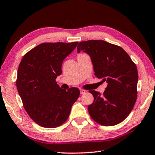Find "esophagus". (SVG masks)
<instances>
[{"instance_id": "34e87169", "label": "esophagus", "mask_w": 155, "mask_h": 155, "mask_svg": "<svg viewBox=\"0 0 155 155\" xmlns=\"http://www.w3.org/2000/svg\"><path fill=\"white\" fill-rule=\"evenodd\" d=\"M86 92V91L85 90H83V89H81L80 90V93L81 94H85Z\"/></svg>"}]
</instances>
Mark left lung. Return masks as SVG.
<instances>
[{"label":"left lung","instance_id":"obj_1","mask_svg":"<svg viewBox=\"0 0 155 155\" xmlns=\"http://www.w3.org/2000/svg\"><path fill=\"white\" fill-rule=\"evenodd\" d=\"M78 52H87L94 65V74L107 86L101 94L90 90L94 102L88 106L90 117L103 126H114L127 118L137 97V66L124 49L103 40L81 41Z\"/></svg>","mask_w":155,"mask_h":155}]
</instances>
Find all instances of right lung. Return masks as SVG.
Listing matches in <instances>:
<instances>
[{"label":"right lung","mask_w":155,"mask_h":155,"mask_svg":"<svg viewBox=\"0 0 155 155\" xmlns=\"http://www.w3.org/2000/svg\"><path fill=\"white\" fill-rule=\"evenodd\" d=\"M78 41L42 43L27 52L18 70L16 86L23 106L36 124L56 128L66 121L80 95L77 87L63 90L57 84L63 61Z\"/></svg>","instance_id":"add662e5"}]
</instances>
